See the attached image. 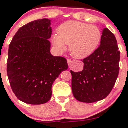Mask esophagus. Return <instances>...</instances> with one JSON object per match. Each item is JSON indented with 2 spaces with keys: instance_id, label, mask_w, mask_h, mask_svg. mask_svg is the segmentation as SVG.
Returning <instances> with one entry per match:
<instances>
[{
  "instance_id": "esophagus-1",
  "label": "esophagus",
  "mask_w": 128,
  "mask_h": 128,
  "mask_svg": "<svg viewBox=\"0 0 128 128\" xmlns=\"http://www.w3.org/2000/svg\"><path fill=\"white\" fill-rule=\"evenodd\" d=\"M67 63H68V65L70 66V65H71V64H72V60H70V59L67 60Z\"/></svg>"
}]
</instances>
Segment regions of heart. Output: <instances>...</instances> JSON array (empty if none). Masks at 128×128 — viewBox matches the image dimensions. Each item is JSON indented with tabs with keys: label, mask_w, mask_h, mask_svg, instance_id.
<instances>
[{
	"label": "heart",
	"mask_w": 128,
	"mask_h": 128,
	"mask_svg": "<svg viewBox=\"0 0 128 128\" xmlns=\"http://www.w3.org/2000/svg\"><path fill=\"white\" fill-rule=\"evenodd\" d=\"M58 34L52 36L53 45L60 52L69 45V50L73 56L84 58L96 50L102 38V33L98 26L83 22L70 20L61 24Z\"/></svg>",
	"instance_id": "obj_1"
}]
</instances>
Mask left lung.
<instances>
[{
    "label": "left lung",
    "instance_id": "1",
    "mask_svg": "<svg viewBox=\"0 0 128 128\" xmlns=\"http://www.w3.org/2000/svg\"><path fill=\"white\" fill-rule=\"evenodd\" d=\"M120 55L114 35L108 28L104 29L99 47L83 60L82 71H70L72 89L76 100L93 103L108 96L119 73Z\"/></svg>",
    "mask_w": 128,
    "mask_h": 128
}]
</instances>
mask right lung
<instances>
[{
    "instance_id": "right-lung-1",
    "label": "right lung",
    "mask_w": 128,
    "mask_h": 128,
    "mask_svg": "<svg viewBox=\"0 0 128 128\" xmlns=\"http://www.w3.org/2000/svg\"><path fill=\"white\" fill-rule=\"evenodd\" d=\"M51 20H34L18 29L8 50L7 74L13 92L22 102L46 104L52 97V86L68 68L67 60L50 53Z\"/></svg>"
}]
</instances>
